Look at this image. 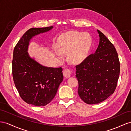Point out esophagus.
I'll list each match as a JSON object with an SVG mask.
<instances>
[{
  "mask_svg": "<svg viewBox=\"0 0 131 131\" xmlns=\"http://www.w3.org/2000/svg\"><path fill=\"white\" fill-rule=\"evenodd\" d=\"M71 73H72L71 70L69 69H65L63 70V76H64L65 78H68L71 76Z\"/></svg>",
  "mask_w": 131,
  "mask_h": 131,
  "instance_id": "1",
  "label": "esophagus"
}]
</instances>
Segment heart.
Instances as JSON below:
<instances>
[{
	"instance_id": "obj_1",
	"label": "heart",
	"mask_w": 131,
	"mask_h": 131,
	"mask_svg": "<svg viewBox=\"0 0 131 131\" xmlns=\"http://www.w3.org/2000/svg\"><path fill=\"white\" fill-rule=\"evenodd\" d=\"M92 45V38L89 34L78 31H69L60 37L55 51L56 55L62 60L63 54L69 53L70 61L79 63L88 56Z\"/></svg>"
}]
</instances>
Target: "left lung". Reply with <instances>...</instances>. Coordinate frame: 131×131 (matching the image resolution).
<instances>
[{"instance_id":"8db88e82","label":"left lung","mask_w":131,"mask_h":131,"mask_svg":"<svg viewBox=\"0 0 131 131\" xmlns=\"http://www.w3.org/2000/svg\"><path fill=\"white\" fill-rule=\"evenodd\" d=\"M100 42L95 53L76 66L78 94L86 103L103 101L115 92L120 72V63L115 46L97 30Z\"/></svg>"}]
</instances>
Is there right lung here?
<instances>
[{"mask_svg":"<svg viewBox=\"0 0 131 131\" xmlns=\"http://www.w3.org/2000/svg\"><path fill=\"white\" fill-rule=\"evenodd\" d=\"M52 28L29 29L16 43L13 51L12 73L15 86L23 101L35 106H44L51 102L63 81L61 68L43 66L28 53L32 37Z\"/></svg>","mask_w":131,"mask_h":131,"instance_id":"obj_1","label":"right lung"}]
</instances>
